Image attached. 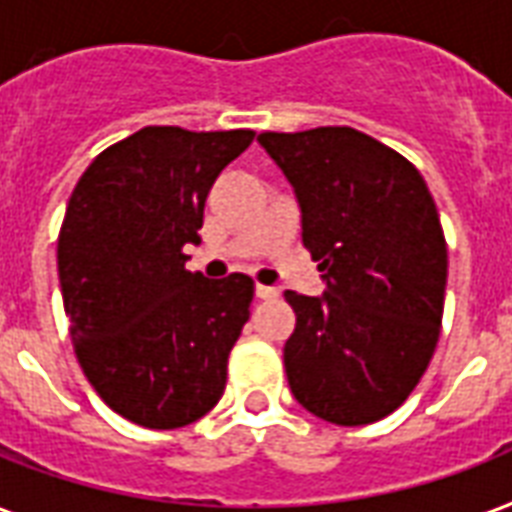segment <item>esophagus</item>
I'll use <instances>...</instances> for the list:
<instances>
[{
	"label": "esophagus",
	"instance_id": "34e87169",
	"mask_svg": "<svg viewBox=\"0 0 512 512\" xmlns=\"http://www.w3.org/2000/svg\"><path fill=\"white\" fill-rule=\"evenodd\" d=\"M255 295L260 300H273V298H276V295H279V290H276V287H265V284H257Z\"/></svg>",
	"mask_w": 512,
	"mask_h": 512
}]
</instances>
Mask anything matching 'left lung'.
Segmentation results:
<instances>
[{
	"instance_id": "8db88e82",
	"label": "left lung",
	"mask_w": 512,
	"mask_h": 512,
	"mask_svg": "<svg viewBox=\"0 0 512 512\" xmlns=\"http://www.w3.org/2000/svg\"><path fill=\"white\" fill-rule=\"evenodd\" d=\"M300 206L325 292L287 290L284 370L308 413L341 427L405 403L438 346L448 252L438 209L403 155L349 126L260 134Z\"/></svg>"
}]
</instances>
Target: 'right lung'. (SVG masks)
<instances>
[{"label": "right lung", "mask_w": 512, "mask_h": 512, "mask_svg": "<svg viewBox=\"0 0 512 512\" xmlns=\"http://www.w3.org/2000/svg\"><path fill=\"white\" fill-rule=\"evenodd\" d=\"M255 131L147 126L85 169L58 236L74 354L99 397L139 427L177 429L220 403L249 319L247 273L187 271L214 179Z\"/></svg>", "instance_id": "add662e5"}]
</instances>
